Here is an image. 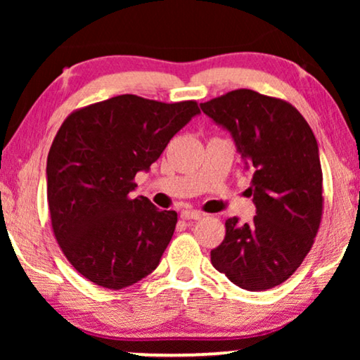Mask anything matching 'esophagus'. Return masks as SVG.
I'll return each mask as SVG.
<instances>
[{
    "label": "esophagus",
    "mask_w": 360,
    "mask_h": 360,
    "mask_svg": "<svg viewBox=\"0 0 360 360\" xmlns=\"http://www.w3.org/2000/svg\"><path fill=\"white\" fill-rule=\"evenodd\" d=\"M181 219H201L203 218V213L196 210H184L181 211Z\"/></svg>",
    "instance_id": "1"
}]
</instances>
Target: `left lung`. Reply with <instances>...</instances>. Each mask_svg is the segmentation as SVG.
<instances>
[{"label":"left lung","instance_id":"left-lung-1","mask_svg":"<svg viewBox=\"0 0 360 360\" xmlns=\"http://www.w3.org/2000/svg\"><path fill=\"white\" fill-rule=\"evenodd\" d=\"M201 110L234 137L252 170L250 224L226 219V236L211 264L249 292L277 287L293 275L316 238L323 216L318 142L297 108L240 88L201 103Z\"/></svg>","mask_w":360,"mask_h":360}]
</instances>
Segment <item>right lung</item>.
<instances>
[{
    "instance_id": "right-lung-1",
    "label": "right lung",
    "mask_w": 360,
    "mask_h": 360,
    "mask_svg": "<svg viewBox=\"0 0 360 360\" xmlns=\"http://www.w3.org/2000/svg\"><path fill=\"white\" fill-rule=\"evenodd\" d=\"M198 112L193 100L120 95L62 122L47 155L49 211L63 255L90 282L121 290L159 265L176 213L129 193L137 172L149 170Z\"/></svg>"
}]
</instances>
